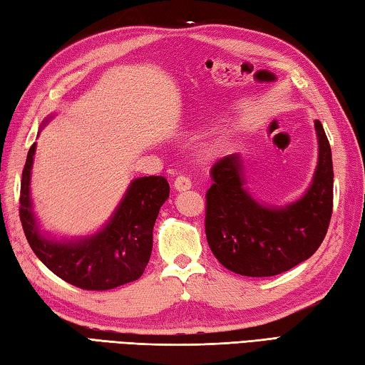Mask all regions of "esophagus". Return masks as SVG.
Returning a JSON list of instances; mask_svg holds the SVG:
<instances>
[{
  "instance_id": "1",
  "label": "esophagus",
  "mask_w": 365,
  "mask_h": 365,
  "mask_svg": "<svg viewBox=\"0 0 365 365\" xmlns=\"http://www.w3.org/2000/svg\"><path fill=\"white\" fill-rule=\"evenodd\" d=\"M174 187L177 191H187L191 188V180L187 175H178L174 182Z\"/></svg>"
}]
</instances>
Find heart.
Returning <instances> with one entry per match:
<instances>
[{
	"label": "heart",
	"instance_id": "obj_1",
	"mask_svg": "<svg viewBox=\"0 0 365 365\" xmlns=\"http://www.w3.org/2000/svg\"><path fill=\"white\" fill-rule=\"evenodd\" d=\"M220 150V142H212V144H207L204 148V155L205 156H213L217 155Z\"/></svg>",
	"mask_w": 365,
	"mask_h": 365
}]
</instances>
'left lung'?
Listing matches in <instances>:
<instances>
[{
    "instance_id": "left-lung-1",
    "label": "left lung",
    "mask_w": 365,
    "mask_h": 365,
    "mask_svg": "<svg viewBox=\"0 0 365 365\" xmlns=\"http://www.w3.org/2000/svg\"><path fill=\"white\" fill-rule=\"evenodd\" d=\"M318 164L305 195L284 207L259 204L245 188L240 155L213 164L205 195V235L212 253L231 272L272 277L292 269L319 248L329 227L334 199L331 145L319 120Z\"/></svg>"
}]
</instances>
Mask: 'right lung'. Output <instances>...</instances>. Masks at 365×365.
<instances>
[{
	"label": "right lung",
	"instance_id": "1",
	"mask_svg": "<svg viewBox=\"0 0 365 365\" xmlns=\"http://www.w3.org/2000/svg\"><path fill=\"white\" fill-rule=\"evenodd\" d=\"M34 152L36 144L26 155L20 183V221L34 255L56 277L82 289L107 291L138 280L152 255L156 217L169 197L166 178H134L110 220L96 234L55 240L39 231L33 212L30 183Z\"/></svg>",
	"mask_w": 365,
	"mask_h": 365
}]
</instances>
